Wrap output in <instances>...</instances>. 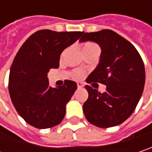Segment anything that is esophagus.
I'll use <instances>...</instances> for the list:
<instances>
[{
    "label": "esophagus",
    "instance_id": "1",
    "mask_svg": "<svg viewBox=\"0 0 152 152\" xmlns=\"http://www.w3.org/2000/svg\"><path fill=\"white\" fill-rule=\"evenodd\" d=\"M77 86H78V88H82L83 87V84L82 83H77Z\"/></svg>",
    "mask_w": 152,
    "mask_h": 152
}]
</instances>
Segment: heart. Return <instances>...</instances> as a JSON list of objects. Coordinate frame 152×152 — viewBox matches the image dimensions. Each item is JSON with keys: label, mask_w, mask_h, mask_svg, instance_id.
<instances>
[{"label": "heart", "mask_w": 152, "mask_h": 152, "mask_svg": "<svg viewBox=\"0 0 152 152\" xmlns=\"http://www.w3.org/2000/svg\"><path fill=\"white\" fill-rule=\"evenodd\" d=\"M93 47H97V46H96L95 44H93V43H90V42H89V43H86V44L84 45V47H83V51L92 48ZM84 75H85V72L81 70H75L73 71V72H72V77H73L74 79H76V80L82 79V78L84 77Z\"/></svg>", "instance_id": "obj_1"}]
</instances>
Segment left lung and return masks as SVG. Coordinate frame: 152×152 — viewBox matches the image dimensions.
Masks as SVG:
<instances>
[{"instance_id":"8db88e82","label":"left lung","mask_w":152,"mask_h":152,"mask_svg":"<svg viewBox=\"0 0 152 152\" xmlns=\"http://www.w3.org/2000/svg\"><path fill=\"white\" fill-rule=\"evenodd\" d=\"M83 34L81 42L92 40L101 48L99 63L86 82L106 86L103 93L86 86L88 99L83 104L85 116L100 128L120 125L134 112L144 91V61L135 47L113 30Z\"/></svg>"}]
</instances>
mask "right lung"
Here are the masks:
<instances>
[{"mask_svg":"<svg viewBox=\"0 0 152 152\" xmlns=\"http://www.w3.org/2000/svg\"><path fill=\"white\" fill-rule=\"evenodd\" d=\"M82 34L39 30L18 51L10 69L8 91L17 113L27 124L47 129L63 120L66 104L76 91L77 84L65 80L61 86L51 87L48 72L59 67L62 51Z\"/></svg>","mask_w":152,"mask_h":152,"instance_id":"right-lung-1","label":"right lung"}]
</instances>
